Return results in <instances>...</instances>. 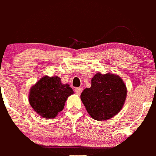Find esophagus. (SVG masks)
<instances>
[{"label": "esophagus", "instance_id": "34e87169", "mask_svg": "<svg viewBox=\"0 0 156 156\" xmlns=\"http://www.w3.org/2000/svg\"><path fill=\"white\" fill-rule=\"evenodd\" d=\"M75 93H76V94L80 95L81 93H82V88H81V87H77V88H75Z\"/></svg>", "mask_w": 156, "mask_h": 156}]
</instances>
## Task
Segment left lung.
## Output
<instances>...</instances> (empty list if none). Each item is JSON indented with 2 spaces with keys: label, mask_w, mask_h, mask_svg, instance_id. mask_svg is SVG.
Returning <instances> with one entry per match:
<instances>
[{
  "label": "left lung",
  "mask_w": 156,
  "mask_h": 156,
  "mask_svg": "<svg viewBox=\"0 0 156 156\" xmlns=\"http://www.w3.org/2000/svg\"><path fill=\"white\" fill-rule=\"evenodd\" d=\"M127 96L123 80L116 74L96 73L91 80V87L81 94V99L93 119L104 121L121 111Z\"/></svg>",
  "instance_id": "8db88e82"
}]
</instances>
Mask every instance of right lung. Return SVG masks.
Segmentation results:
<instances>
[{"instance_id":"right-lung-1","label":"right lung","mask_w":156,"mask_h":156,"mask_svg":"<svg viewBox=\"0 0 156 156\" xmlns=\"http://www.w3.org/2000/svg\"><path fill=\"white\" fill-rule=\"evenodd\" d=\"M74 91L68 83H62L58 76H43L30 87L29 102L37 114L53 119L64 108L65 102Z\"/></svg>"}]
</instances>
